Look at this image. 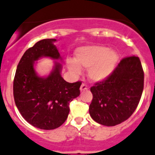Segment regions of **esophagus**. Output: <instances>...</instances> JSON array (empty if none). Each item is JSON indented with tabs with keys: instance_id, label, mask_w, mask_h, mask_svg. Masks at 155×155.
Here are the masks:
<instances>
[{
	"instance_id": "esophagus-1",
	"label": "esophagus",
	"mask_w": 155,
	"mask_h": 155,
	"mask_svg": "<svg viewBox=\"0 0 155 155\" xmlns=\"http://www.w3.org/2000/svg\"><path fill=\"white\" fill-rule=\"evenodd\" d=\"M88 90L87 85H86L85 83H83V84L81 85V86H80V91L81 92L85 91V90Z\"/></svg>"
}]
</instances>
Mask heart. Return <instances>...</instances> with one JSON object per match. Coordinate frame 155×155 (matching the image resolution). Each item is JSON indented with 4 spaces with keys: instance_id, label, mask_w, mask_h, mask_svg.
<instances>
[{
    "instance_id": "heart-1",
    "label": "heart",
    "mask_w": 155,
    "mask_h": 155,
    "mask_svg": "<svg viewBox=\"0 0 155 155\" xmlns=\"http://www.w3.org/2000/svg\"><path fill=\"white\" fill-rule=\"evenodd\" d=\"M119 60L115 50L101 45L80 47L76 51V61H67L69 70L75 75L81 73V68L88 69V77L93 82L105 80L113 73Z\"/></svg>"
}]
</instances>
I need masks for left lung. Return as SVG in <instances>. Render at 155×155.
I'll list each match as a JSON object with an SVG mask.
<instances>
[{
  "label": "left lung",
  "mask_w": 155,
  "mask_h": 155,
  "mask_svg": "<svg viewBox=\"0 0 155 155\" xmlns=\"http://www.w3.org/2000/svg\"><path fill=\"white\" fill-rule=\"evenodd\" d=\"M143 89V71L137 56L123 58L112 74L90 88V117L104 126L120 124L133 114Z\"/></svg>",
  "instance_id": "obj_1"
}]
</instances>
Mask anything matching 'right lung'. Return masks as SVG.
<instances>
[{
    "label": "right lung",
    "instance_id": "1",
    "mask_svg": "<svg viewBox=\"0 0 155 155\" xmlns=\"http://www.w3.org/2000/svg\"><path fill=\"white\" fill-rule=\"evenodd\" d=\"M55 41V38L43 39L28 48L21 58L14 79V98L19 112L31 125L42 130L55 129L65 122L69 103L79 97L82 84L64 80L62 64L57 61L47 76L36 72L35 62L43 57L62 61Z\"/></svg>",
    "mask_w": 155,
    "mask_h": 155
}]
</instances>
